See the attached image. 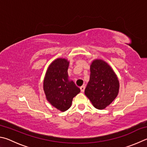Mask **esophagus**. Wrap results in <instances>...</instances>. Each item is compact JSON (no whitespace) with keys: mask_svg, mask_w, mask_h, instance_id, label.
Masks as SVG:
<instances>
[{"mask_svg":"<svg viewBox=\"0 0 147 147\" xmlns=\"http://www.w3.org/2000/svg\"><path fill=\"white\" fill-rule=\"evenodd\" d=\"M80 89H81V91L82 92H84V90H85V86H82L80 87Z\"/></svg>","mask_w":147,"mask_h":147,"instance_id":"34e87169","label":"esophagus"}]
</instances>
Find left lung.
I'll return each instance as SVG.
<instances>
[{
  "mask_svg": "<svg viewBox=\"0 0 147 147\" xmlns=\"http://www.w3.org/2000/svg\"><path fill=\"white\" fill-rule=\"evenodd\" d=\"M119 88V80L111 67L101 59L93 61L90 81L84 90L93 106L99 110L105 109L116 98Z\"/></svg>",
  "mask_w": 147,
  "mask_h": 147,
  "instance_id": "obj_1",
  "label": "left lung"
}]
</instances>
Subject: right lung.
Instances as JSON below:
<instances>
[{"instance_id":"1","label":"right lung","mask_w":147,"mask_h":147,"mask_svg":"<svg viewBox=\"0 0 147 147\" xmlns=\"http://www.w3.org/2000/svg\"><path fill=\"white\" fill-rule=\"evenodd\" d=\"M68 66L67 59H55L48 68L43 82L48 101L62 112L69 109L73 98L80 92L74 81L68 80Z\"/></svg>"}]
</instances>
